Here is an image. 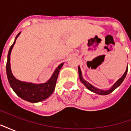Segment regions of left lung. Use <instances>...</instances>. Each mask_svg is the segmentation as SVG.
Returning a JSON list of instances; mask_svg holds the SVG:
<instances>
[{"instance_id": "8db88e82", "label": "left lung", "mask_w": 131, "mask_h": 131, "mask_svg": "<svg viewBox=\"0 0 131 131\" xmlns=\"http://www.w3.org/2000/svg\"><path fill=\"white\" fill-rule=\"evenodd\" d=\"M79 79L80 81H81L82 83H83V85H85L86 88H88L89 91H92V92H93L95 93L98 94V95H108V94L111 93L112 92L115 90L116 88H118L119 85H121L122 82L124 81V79L126 78V76L127 74V71H128V67H127L126 70V71L124 72V75L122 76V77L116 81V82L114 84V85L111 87V88L109 89V90H107V91H103V90H101V89H98V88H95V86H93V85H91L90 83H88L87 81H85V79H83V78L82 76V73H81V68H80V67H79Z\"/></svg>"}]
</instances>
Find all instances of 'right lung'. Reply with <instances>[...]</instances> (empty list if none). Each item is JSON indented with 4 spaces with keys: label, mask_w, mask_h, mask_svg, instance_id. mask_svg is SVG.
<instances>
[{
    "label": "right lung",
    "mask_w": 131,
    "mask_h": 131,
    "mask_svg": "<svg viewBox=\"0 0 131 131\" xmlns=\"http://www.w3.org/2000/svg\"><path fill=\"white\" fill-rule=\"evenodd\" d=\"M21 32H19L15 37V41L12 46H10V50L7 54V64H6V73L9 83L11 88H13L14 92L19 97L26 101L30 102H38L45 100L51 95L55 88L57 82V77L60 72V70L62 67L64 63L60 64V65L55 69L50 79L44 83H33L24 82L17 79L13 76L11 67H10V54L13 50L14 45L15 44L16 39L17 38Z\"/></svg>",
    "instance_id": "obj_1"
}]
</instances>
